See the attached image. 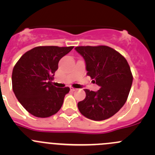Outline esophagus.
I'll return each instance as SVG.
<instances>
[{
  "mask_svg": "<svg viewBox=\"0 0 155 155\" xmlns=\"http://www.w3.org/2000/svg\"><path fill=\"white\" fill-rule=\"evenodd\" d=\"M70 90H71L72 91H76V90H77V89H76V88H75V87H70Z\"/></svg>",
  "mask_w": 155,
  "mask_h": 155,
  "instance_id": "1",
  "label": "esophagus"
}]
</instances>
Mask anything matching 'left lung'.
Here are the masks:
<instances>
[{
  "instance_id": "1",
  "label": "left lung",
  "mask_w": 155,
  "mask_h": 155,
  "mask_svg": "<svg viewBox=\"0 0 155 155\" xmlns=\"http://www.w3.org/2000/svg\"><path fill=\"white\" fill-rule=\"evenodd\" d=\"M84 58L87 75L100 89H85L86 97L78 103L79 112L89 119L110 118L124 105L130 91L133 76L127 61L120 53L106 46H78Z\"/></svg>"
}]
</instances>
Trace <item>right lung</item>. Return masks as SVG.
Listing matches in <instances>:
<instances>
[{
	"label": "right lung",
	"instance_id": "add662e5",
	"mask_svg": "<svg viewBox=\"0 0 155 155\" xmlns=\"http://www.w3.org/2000/svg\"><path fill=\"white\" fill-rule=\"evenodd\" d=\"M73 46H38L25 53L14 67L12 90L22 107L31 115L47 118L57 113L70 88L56 87L53 76L58 62Z\"/></svg>",
	"mask_w": 155,
	"mask_h": 155
}]
</instances>
